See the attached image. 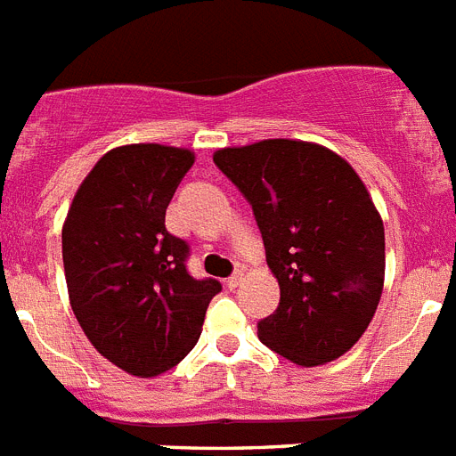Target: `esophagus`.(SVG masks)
<instances>
[{"instance_id": "obj_1", "label": "esophagus", "mask_w": 456, "mask_h": 456, "mask_svg": "<svg viewBox=\"0 0 456 456\" xmlns=\"http://www.w3.org/2000/svg\"><path fill=\"white\" fill-rule=\"evenodd\" d=\"M242 276H244L242 272L237 270L235 274H231V276H228V279H225V286H228L232 290V288H237V286H240V283H242Z\"/></svg>"}]
</instances>
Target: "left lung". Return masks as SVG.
Returning a JSON list of instances; mask_svg holds the SVG:
<instances>
[{"mask_svg":"<svg viewBox=\"0 0 456 456\" xmlns=\"http://www.w3.org/2000/svg\"><path fill=\"white\" fill-rule=\"evenodd\" d=\"M214 163L254 209L281 290L260 341L299 367L341 357L383 293L385 231L367 186L339 154L302 140L225 147Z\"/></svg>","mask_w":456,"mask_h":456,"instance_id":"1","label":"left lung"}]
</instances>
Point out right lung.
Returning <instances> with one entry per match:
<instances>
[{"label": "right lung", "mask_w": 456, "mask_h": 456, "mask_svg": "<svg viewBox=\"0 0 456 456\" xmlns=\"http://www.w3.org/2000/svg\"><path fill=\"white\" fill-rule=\"evenodd\" d=\"M193 151L115 147L77 189L61 228L69 299L101 355L134 376L180 364L200 337L216 279L186 270L189 244L166 228V209Z\"/></svg>", "instance_id": "obj_1"}]
</instances>
